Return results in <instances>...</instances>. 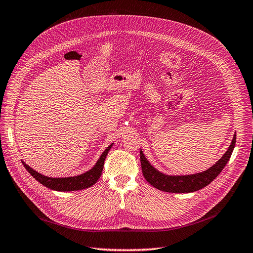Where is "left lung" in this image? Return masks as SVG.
Instances as JSON below:
<instances>
[{
  "label": "left lung",
  "mask_w": 253,
  "mask_h": 253,
  "mask_svg": "<svg viewBox=\"0 0 253 253\" xmlns=\"http://www.w3.org/2000/svg\"><path fill=\"white\" fill-rule=\"evenodd\" d=\"M235 139L236 134L234 133L233 139L231 141L230 146L226 150V153L223 154L219 160L215 164H213L211 168H209L204 171L190 175L164 174V172L153 167V164L147 160L145 155L143 154V150L140 149V159L143 176L149 184L163 192L192 193L199 191L201 189H204L208 184H210L213 180L220 174L222 169L226 167L231 155L233 153V149L235 146Z\"/></svg>",
  "instance_id": "8db88e82"
}]
</instances>
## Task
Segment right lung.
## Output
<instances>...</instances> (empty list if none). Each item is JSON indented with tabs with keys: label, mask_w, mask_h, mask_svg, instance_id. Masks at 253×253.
Masks as SVG:
<instances>
[{
	"label": "right lung",
	"mask_w": 253,
	"mask_h": 253,
	"mask_svg": "<svg viewBox=\"0 0 253 253\" xmlns=\"http://www.w3.org/2000/svg\"><path fill=\"white\" fill-rule=\"evenodd\" d=\"M113 143L110 144L104 151L103 154L100 155L98 160L94 164L91 169L86 170L84 174L73 176V177H60V178H53V177H47L40 174V172L36 171L31 167L22 161L24 168L27 169V171L37 180L38 182L43 184L44 186L48 187L50 190L54 191H59V192H72V191H79V190H84L86 187H90L93 184L97 182L100 175H102V171L104 169V163L105 159L111 149Z\"/></svg>",
	"instance_id": "add662e5"
}]
</instances>
